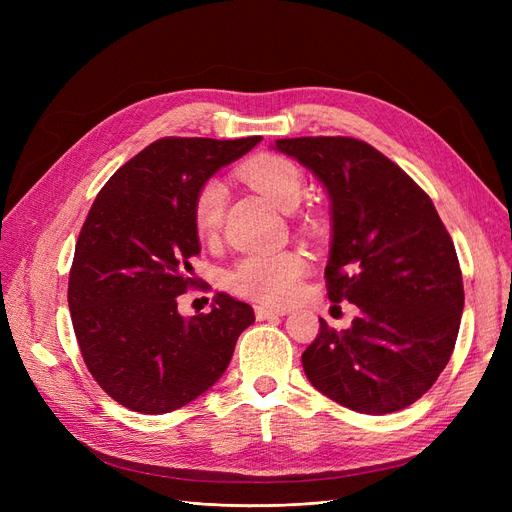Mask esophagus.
<instances>
[{
  "label": "esophagus",
  "instance_id": "obj_1",
  "mask_svg": "<svg viewBox=\"0 0 512 512\" xmlns=\"http://www.w3.org/2000/svg\"><path fill=\"white\" fill-rule=\"evenodd\" d=\"M254 314H256L258 320H269V318L284 316L286 309L284 307H271V305H256L254 307Z\"/></svg>",
  "mask_w": 512,
  "mask_h": 512
}]
</instances>
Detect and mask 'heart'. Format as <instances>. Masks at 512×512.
Segmentation results:
<instances>
[{"label": "heart", "mask_w": 512, "mask_h": 512, "mask_svg": "<svg viewBox=\"0 0 512 512\" xmlns=\"http://www.w3.org/2000/svg\"><path fill=\"white\" fill-rule=\"evenodd\" d=\"M241 175L262 196L282 211H294L307 192L301 168L284 156H258L243 164ZM228 205V188L218 177L198 185L192 200V218L198 237L211 243L218 239ZM307 262L299 252L280 250L241 256L226 273L230 292L262 303H288L299 290Z\"/></svg>", "instance_id": "heart-1"}]
</instances>
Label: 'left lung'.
Segmentation results:
<instances>
[{"label": "left lung", "mask_w": 512, "mask_h": 512, "mask_svg": "<svg viewBox=\"0 0 512 512\" xmlns=\"http://www.w3.org/2000/svg\"><path fill=\"white\" fill-rule=\"evenodd\" d=\"M275 147L327 188V294L359 307L348 331L320 320L301 354L305 376L361 414L414 404L451 359L463 312L457 252L436 207L408 173L359 138H280Z\"/></svg>", "instance_id": "8db88e82"}]
</instances>
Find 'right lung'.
I'll return each mask as SVG.
<instances>
[{
    "label": "right lung",
    "mask_w": 512,
    "mask_h": 512,
    "mask_svg": "<svg viewBox=\"0 0 512 512\" xmlns=\"http://www.w3.org/2000/svg\"><path fill=\"white\" fill-rule=\"evenodd\" d=\"M260 136H166L104 183L74 247L68 305L83 361L100 389L141 414L173 412L226 371L254 322L247 303L218 294L185 320L177 297L200 286L192 218L198 185L250 151ZM209 288V286H200Z\"/></svg>",
    "instance_id": "obj_1"
}]
</instances>
